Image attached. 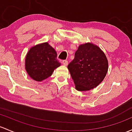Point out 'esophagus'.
Here are the masks:
<instances>
[{
    "label": "esophagus",
    "mask_w": 132,
    "mask_h": 132,
    "mask_svg": "<svg viewBox=\"0 0 132 132\" xmlns=\"http://www.w3.org/2000/svg\"><path fill=\"white\" fill-rule=\"evenodd\" d=\"M62 64L64 65V66H67V65L68 64V61L66 60L62 61Z\"/></svg>",
    "instance_id": "34e87169"
}]
</instances>
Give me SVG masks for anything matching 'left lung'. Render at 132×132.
Masks as SVG:
<instances>
[{
	"instance_id": "8db88e82",
	"label": "left lung",
	"mask_w": 132,
	"mask_h": 132,
	"mask_svg": "<svg viewBox=\"0 0 132 132\" xmlns=\"http://www.w3.org/2000/svg\"><path fill=\"white\" fill-rule=\"evenodd\" d=\"M68 69L76 89L88 91L103 81L108 71V61L99 47L87 42L79 45Z\"/></svg>"
}]
</instances>
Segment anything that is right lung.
Returning a JSON list of instances; mask_svg holds the SVG:
<instances>
[{"label": "right lung", "mask_w": 132, "mask_h": 132, "mask_svg": "<svg viewBox=\"0 0 132 132\" xmlns=\"http://www.w3.org/2000/svg\"><path fill=\"white\" fill-rule=\"evenodd\" d=\"M56 57V51L48 42L31 47L26 54L24 63L29 77L37 81L51 77L55 69L61 66Z\"/></svg>", "instance_id": "1"}]
</instances>
